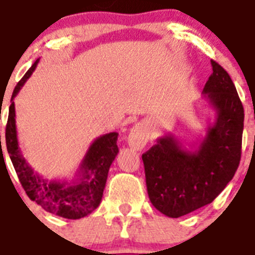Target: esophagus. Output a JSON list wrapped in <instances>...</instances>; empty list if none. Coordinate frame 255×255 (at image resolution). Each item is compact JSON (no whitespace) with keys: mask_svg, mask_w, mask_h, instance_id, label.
Instances as JSON below:
<instances>
[{"mask_svg":"<svg viewBox=\"0 0 255 255\" xmlns=\"http://www.w3.org/2000/svg\"><path fill=\"white\" fill-rule=\"evenodd\" d=\"M148 134L149 133H148L145 125L138 123L130 129L129 135H128V144L135 150L143 149L148 142Z\"/></svg>","mask_w":255,"mask_h":255,"instance_id":"esophagus-1","label":"esophagus"}]
</instances>
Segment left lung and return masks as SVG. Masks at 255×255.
Segmentation results:
<instances>
[{
    "mask_svg": "<svg viewBox=\"0 0 255 255\" xmlns=\"http://www.w3.org/2000/svg\"><path fill=\"white\" fill-rule=\"evenodd\" d=\"M211 63L213 73L203 95L216 112V121L204 138L188 150L174 135L165 134L142 155L150 202L170 218L212 203L241 162L243 105L227 71L216 61Z\"/></svg>",
    "mask_w": 255,
    "mask_h": 255,
    "instance_id": "obj_1",
    "label": "left lung"
}]
</instances>
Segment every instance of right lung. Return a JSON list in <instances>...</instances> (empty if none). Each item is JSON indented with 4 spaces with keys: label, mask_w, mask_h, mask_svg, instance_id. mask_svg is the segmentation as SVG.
<instances>
[{
    "label": "right lung",
    "mask_w": 255,
    "mask_h": 255,
    "mask_svg": "<svg viewBox=\"0 0 255 255\" xmlns=\"http://www.w3.org/2000/svg\"><path fill=\"white\" fill-rule=\"evenodd\" d=\"M38 61L39 59H37L31 66L12 93L6 126L7 152L19 182L31 201L39 204L46 212L62 218L80 219L92 213L102 201L108 170L118 154V133H107L93 140L81 162L76 179L71 182L48 180L37 174L24 159L18 145L13 100L36 70Z\"/></svg>",
    "instance_id": "1"
}]
</instances>
